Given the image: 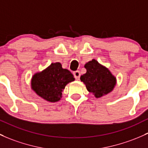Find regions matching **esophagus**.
Masks as SVG:
<instances>
[{
	"mask_svg": "<svg viewBox=\"0 0 148 148\" xmlns=\"http://www.w3.org/2000/svg\"><path fill=\"white\" fill-rule=\"evenodd\" d=\"M73 75L75 76V78L76 79V80H79L80 79V72L79 71H75L73 73Z\"/></svg>",
	"mask_w": 148,
	"mask_h": 148,
	"instance_id": "esophagus-1",
	"label": "esophagus"
}]
</instances>
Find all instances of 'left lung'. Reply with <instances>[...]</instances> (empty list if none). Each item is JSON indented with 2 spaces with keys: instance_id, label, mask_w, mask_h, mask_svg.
<instances>
[{
  "instance_id": "1",
  "label": "left lung",
  "mask_w": 148,
  "mask_h": 148,
  "mask_svg": "<svg viewBox=\"0 0 148 148\" xmlns=\"http://www.w3.org/2000/svg\"><path fill=\"white\" fill-rule=\"evenodd\" d=\"M86 73L80 76V80L87 91L99 98L110 93L116 85V77L111 71L97 61L92 59L85 65Z\"/></svg>"
}]
</instances>
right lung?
<instances>
[{
	"label": "right lung",
	"instance_id": "1",
	"mask_svg": "<svg viewBox=\"0 0 148 148\" xmlns=\"http://www.w3.org/2000/svg\"><path fill=\"white\" fill-rule=\"evenodd\" d=\"M74 80L71 71L62 68L58 62L52 63L43 71L33 75L31 89L45 101L57 102L62 98L65 87Z\"/></svg>",
	"mask_w": 148,
	"mask_h": 148
}]
</instances>
